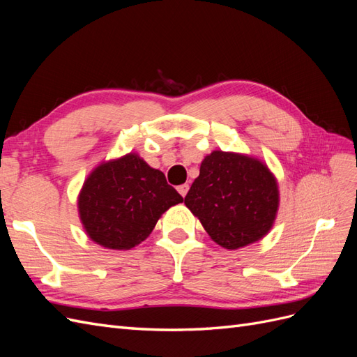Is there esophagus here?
Segmentation results:
<instances>
[{
	"instance_id": "esophagus-1",
	"label": "esophagus",
	"mask_w": 357,
	"mask_h": 357,
	"mask_svg": "<svg viewBox=\"0 0 357 357\" xmlns=\"http://www.w3.org/2000/svg\"><path fill=\"white\" fill-rule=\"evenodd\" d=\"M177 190H178L180 195H181L183 198H185V197H186V193H188V190H189V185H188V183H185V185H180V186L177 188Z\"/></svg>"
}]
</instances>
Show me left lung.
I'll return each mask as SVG.
<instances>
[{
  "mask_svg": "<svg viewBox=\"0 0 357 357\" xmlns=\"http://www.w3.org/2000/svg\"><path fill=\"white\" fill-rule=\"evenodd\" d=\"M214 243L235 250L259 241L278 210L277 180L256 158L214 150L185 198Z\"/></svg>",
  "mask_w": 357,
  "mask_h": 357,
  "instance_id": "1",
  "label": "left lung"
}]
</instances>
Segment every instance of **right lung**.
Segmentation results:
<instances>
[{
	"label": "right lung",
	"instance_id": "obj_1",
	"mask_svg": "<svg viewBox=\"0 0 357 357\" xmlns=\"http://www.w3.org/2000/svg\"><path fill=\"white\" fill-rule=\"evenodd\" d=\"M181 201L164 172L128 153L91 172L77 205L92 241L113 250H129L144 241L160 215Z\"/></svg>",
	"mask_w": 357,
	"mask_h": 357
}]
</instances>
